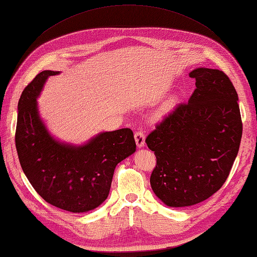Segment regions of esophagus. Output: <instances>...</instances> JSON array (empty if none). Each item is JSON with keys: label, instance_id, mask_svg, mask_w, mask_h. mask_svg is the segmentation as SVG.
Returning <instances> with one entry per match:
<instances>
[{"label": "esophagus", "instance_id": "obj_1", "mask_svg": "<svg viewBox=\"0 0 257 257\" xmlns=\"http://www.w3.org/2000/svg\"><path fill=\"white\" fill-rule=\"evenodd\" d=\"M134 139H135V142L136 145H138V148H143L144 144H145V136L143 131H139V132H136L134 134Z\"/></svg>", "mask_w": 257, "mask_h": 257}]
</instances>
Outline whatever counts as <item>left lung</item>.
<instances>
[{
	"label": "left lung",
	"instance_id": "left-lung-1",
	"mask_svg": "<svg viewBox=\"0 0 257 257\" xmlns=\"http://www.w3.org/2000/svg\"><path fill=\"white\" fill-rule=\"evenodd\" d=\"M190 76L196 88L188 102L179 104L145 140L156 156L152 190L171 207L194 205L216 193L242 139L238 96L228 76L206 67Z\"/></svg>",
	"mask_w": 257,
	"mask_h": 257
}]
</instances>
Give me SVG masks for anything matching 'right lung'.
<instances>
[{"mask_svg":"<svg viewBox=\"0 0 257 257\" xmlns=\"http://www.w3.org/2000/svg\"><path fill=\"white\" fill-rule=\"evenodd\" d=\"M60 72L43 71L24 88L19 101L15 145L25 176L51 205L84 213L106 200L114 170L136 150L131 128L103 132L83 145L61 143L39 114L38 101L46 80Z\"/></svg>","mask_w":257,"mask_h":257,"instance_id":"right-lung-1","label":"right lung"}]
</instances>
